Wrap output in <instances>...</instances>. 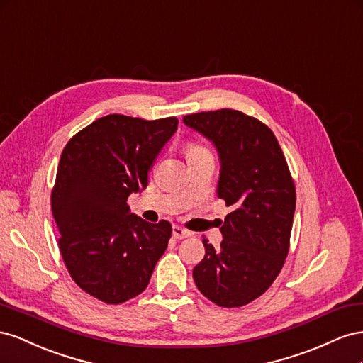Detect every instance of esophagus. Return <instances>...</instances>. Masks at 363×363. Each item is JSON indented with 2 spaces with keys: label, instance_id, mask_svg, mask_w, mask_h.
<instances>
[{
  "label": "esophagus",
  "instance_id": "esophagus-1",
  "mask_svg": "<svg viewBox=\"0 0 363 363\" xmlns=\"http://www.w3.org/2000/svg\"><path fill=\"white\" fill-rule=\"evenodd\" d=\"M172 233H173V237H174V239H178V240L185 239V237H190V235H191V233H190V231L184 230L182 226H178V225H174V226H173Z\"/></svg>",
  "mask_w": 363,
  "mask_h": 363
}]
</instances>
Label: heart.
Returning <instances> with one entry per match:
<instances>
[{
	"instance_id": "1",
	"label": "heart",
	"mask_w": 363,
	"mask_h": 363,
	"mask_svg": "<svg viewBox=\"0 0 363 363\" xmlns=\"http://www.w3.org/2000/svg\"><path fill=\"white\" fill-rule=\"evenodd\" d=\"M202 150H205L203 147H201V146H190V153H194V152H202Z\"/></svg>"
}]
</instances>
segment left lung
<instances>
[{
  "instance_id": "left-lung-1",
  "label": "left lung",
  "mask_w": 363,
  "mask_h": 363,
  "mask_svg": "<svg viewBox=\"0 0 363 363\" xmlns=\"http://www.w3.org/2000/svg\"><path fill=\"white\" fill-rule=\"evenodd\" d=\"M182 121L219 152L217 198L233 210L220 222V247L202 240L205 257L193 269L194 283L217 306H246L271 287L284 264L296 205L294 179L274 132L260 120L219 109Z\"/></svg>"
}]
</instances>
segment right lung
Listing matches in <instances>:
<instances>
[{"mask_svg": "<svg viewBox=\"0 0 363 363\" xmlns=\"http://www.w3.org/2000/svg\"><path fill=\"white\" fill-rule=\"evenodd\" d=\"M176 128V117L149 121L111 113L62 150L51 191L59 251L74 283L103 303L140 295L167 250L172 225L132 214L128 198L147 187L153 161Z\"/></svg>", "mask_w": 363, "mask_h": 363, "instance_id": "1", "label": "right lung"}]
</instances>
